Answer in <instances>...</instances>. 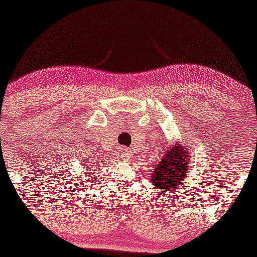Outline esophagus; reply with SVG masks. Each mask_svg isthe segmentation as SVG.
<instances>
[{"mask_svg": "<svg viewBox=\"0 0 257 257\" xmlns=\"http://www.w3.org/2000/svg\"><path fill=\"white\" fill-rule=\"evenodd\" d=\"M118 157L119 158H120V159L121 160H124V159H129V153L128 152H126V150H119V152H118Z\"/></svg>", "mask_w": 257, "mask_h": 257, "instance_id": "obj_1", "label": "esophagus"}]
</instances>
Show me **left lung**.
<instances>
[{"instance_id": "obj_1", "label": "left lung", "mask_w": 257, "mask_h": 257, "mask_svg": "<svg viewBox=\"0 0 257 257\" xmlns=\"http://www.w3.org/2000/svg\"><path fill=\"white\" fill-rule=\"evenodd\" d=\"M191 152L185 144L177 141L173 147L163 152L162 158L152 173L153 186L159 190L168 191L179 188L185 181L186 173L190 170Z\"/></svg>"}]
</instances>
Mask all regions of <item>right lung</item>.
Returning <instances> with one entry per match:
<instances>
[{
    "label": "right lung",
    "mask_w": 257,
    "mask_h": 257,
    "mask_svg": "<svg viewBox=\"0 0 257 257\" xmlns=\"http://www.w3.org/2000/svg\"><path fill=\"white\" fill-rule=\"evenodd\" d=\"M90 174H93V173H92V170H90V168H88L87 172H85V175H90ZM87 178H88V177H87Z\"/></svg>",
    "instance_id": "add662e5"
}]
</instances>
